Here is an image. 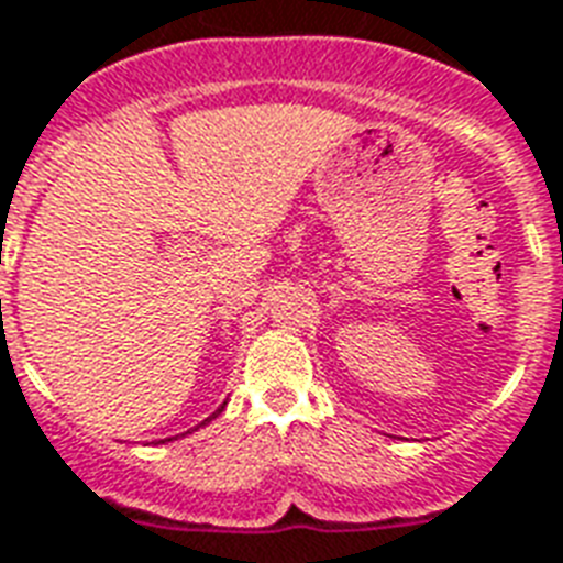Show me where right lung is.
<instances>
[{
  "label": "right lung",
  "mask_w": 563,
  "mask_h": 563,
  "mask_svg": "<svg viewBox=\"0 0 563 563\" xmlns=\"http://www.w3.org/2000/svg\"><path fill=\"white\" fill-rule=\"evenodd\" d=\"M221 409H224V406H221ZM221 409H216V411H212L210 418L203 420V423H210V420H212V418H216V415H221ZM203 423H201V427H203ZM189 432H192V429H189ZM175 438H178V435H175ZM166 441H172V438H166Z\"/></svg>",
  "instance_id": "1"
}]
</instances>
